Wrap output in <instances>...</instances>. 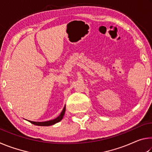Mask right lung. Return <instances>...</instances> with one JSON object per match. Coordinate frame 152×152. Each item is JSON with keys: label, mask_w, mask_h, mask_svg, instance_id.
<instances>
[{"label": "right lung", "mask_w": 152, "mask_h": 152, "mask_svg": "<svg viewBox=\"0 0 152 152\" xmlns=\"http://www.w3.org/2000/svg\"><path fill=\"white\" fill-rule=\"evenodd\" d=\"M65 111H66V105H65V107H64V109L62 110V111H61V113H60V115L54 119L47 121H43V122L31 121H29L30 123H31L33 125H38V126H50V125H54V124H56V123H57L58 122H60V121L63 119L64 115V114H65Z\"/></svg>", "instance_id": "right-lung-1"}]
</instances>
